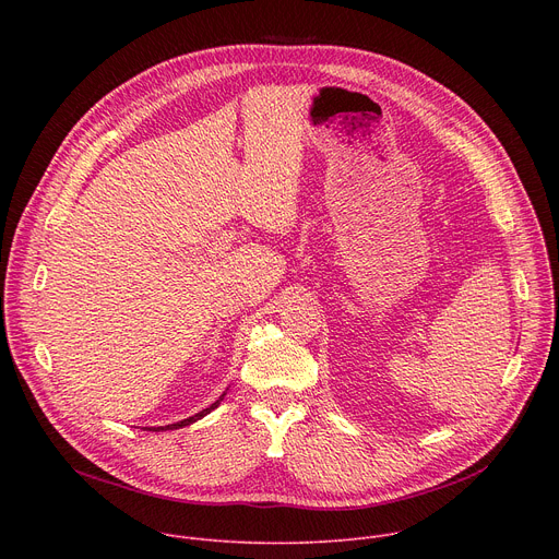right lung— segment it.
<instances>
[{
    "instance_id": "right-lung-1",
    "label": "right lung",
    "mask_w": 559,
    "mask_h": 559,
    "mask_svg": "<svg viewBox=\"0 0 559 559\" xmlns=\"http://www.w3.org/2000/svg\"><path fill=\"white\" fill-rule=\"evenodd\" d=\"M227 391V389H225ZM225 391L218 395V401H214L207 409H203V412H199V414H194V416H190V418H186V420H179V423H173V425H166V427H145V429H150V431H173V429H181V427H188V425H192V423H197V420H201L203 416H207L210 412H214L218 405H221V401L225 397Z\"/></svg>"
}]
</instances>
